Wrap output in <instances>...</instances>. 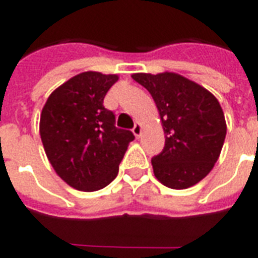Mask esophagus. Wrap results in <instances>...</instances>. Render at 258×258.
Masks as SVG:
<instances>
[{
	"mask_svg": "<svg viewBox=\"0 0 258 258\" xmlns=\"http://www.w3.org/2000/svg\"><path fill=\"white\" fill-rule=\"evenodd\" d=\"M133 133H134V135L137 137V138H140L141 134H142V124L140 123V121H137L134 125V128H133Z\"/></svg>",
	"mask_w": 258,
	"mask_h": 258,
	"instance_id": "1",
	"label": "esophagus"
}]
</instances>
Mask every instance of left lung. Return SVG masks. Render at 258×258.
<instances>
[{
    "label": "left lung",
    "mask_w": 258,
    "mask_h": 258,
    "mask_svg": "<svg viewBox=\"0 0 258 258\" xmlns=\"http://www.w3.org/2000/svg\"><path fill=\"white\" fill-rule=\"evenodd\" d=\"M156 103L164 149L152 159L153 173L171 189H186L210 173L227 135L224 112L210 91L173 72L135 73Z\"/></svg>",
    "instance_id": "obj_1"
}]
</instances>
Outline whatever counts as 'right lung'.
Instances as JSON below:
<instances>
[{
	"instance_id": "right-lung-1",
	"label": "right lung",
	"mask_w": 258,
	"mask_h": 258,
	"mask_svg": "<svg viewBox=\"0 0 258 258\" xmlns=\"http://www.w3.org/2000/svg\"><path fill=\"white\" fill-rule=\"evenodd\" d=\"M117 74L84 72L48 96L40 117V135L51 166L72 188L94 192L117 177L134 134L114 125L103 98Z\"/></svg>"
}]
</instances>
